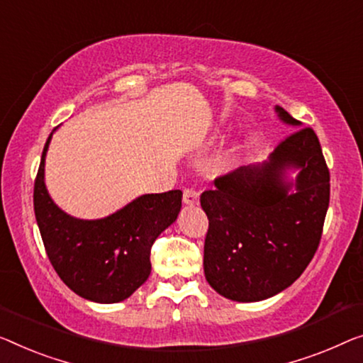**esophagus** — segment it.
<instances>
[{"instance_id": "1", "label": "esophagus", "mask_w": 363, "mask_h": 363, "mask_svg": "<svg viewBox=\"0 0 363 363\" xmlns=\"http://www.w3.org/2000/svg\"><path fill=\"white\" fill-rule=\"evenodd\" d=\"M200 200V194L196 191V189H186L182 194V202L187 205H197Z\"/></svg>"}]
</instances>
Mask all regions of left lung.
Masks as SVG:
<instances>
[{
	"label": "left lung",
	"instance_id": "1",
	"mask_svg": "<svg viewBox=\"0 0 363 363\" xmlns=\"http://www.w3.org/2000/svg\"><path fill=\"white\" fill-rule=\"evenodd\" d=\"M280 121L301 122L275 106ZM299 169L295 183L286 169ZM296 186V192L289 191ZM329 169L315 130H295L267 163L241 166L200 196L208 218L203 272L225 298L261 301L303 274L320 246L329 207Z\"/></svg>",
	"mask_w": 363,
	"mask_h": 363
}]
</instances>
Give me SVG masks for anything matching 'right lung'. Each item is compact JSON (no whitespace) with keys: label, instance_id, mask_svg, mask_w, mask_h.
Masks as SVG:
<instances>
[{"label":"right lung","instance_id":"obj_1","mask_svg":"<svg viewBox=\"0 0 363 363\" xmlns=\"http://www.w3.org/2000/svg\"><path fill=\"white\" fill-rule=\"evenodd\" d=\"M52 133L34 182V212L47 256L77 295L96 303L125 300L147 282L151 246L176 221L182 192L145 194L106 218H73L53 203L43 181Z\"/></svg>","mask_w":363,"mask_h":363}]
</instances>
